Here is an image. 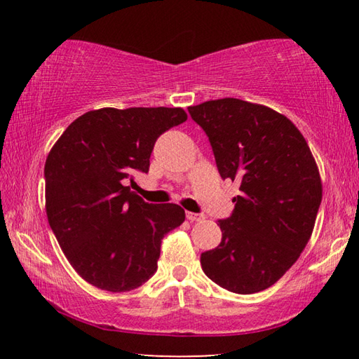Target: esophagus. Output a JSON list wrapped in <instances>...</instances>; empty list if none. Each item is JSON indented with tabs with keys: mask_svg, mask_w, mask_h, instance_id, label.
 <instances>
[{
	"mask_svg": "<svg viewBox=\"0 0 359 359\" xmlns=\"http://www.w3.org/2000/svg\"><path fill=\"white\" fill-rule=\"evenodd\" d=\"M187 220L188 222H201V220H204V215L194 214V212H187Z\"/></svg>",
	"mask_w": 359,
	"mask_h": 359,
	"instance_id": "esophagus-1",
	"label": "esophagus"
}]
</instances>
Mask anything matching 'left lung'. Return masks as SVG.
Instances as JSON below:
<instances>
[{
  "label": "left lung",
  "instance_id": "left-lung-1",
  "mask_svg": "<svg viewBox=\"0 0 359 359\" xmlns=\"http://www.w3.org/2000/svg\"><path fill=\"white\" fill-rule=\"evenodd\" d=\"M188 112L208 135L222 179L241 184L233 214L218 220L222 242L201 253V267L224 290L258 293L311 239L321 203L317 163L299 130L266 106L223 98Z\"/></svg>",
  "mask_w": 359,
  "mask_h": 359
}]
</instances>
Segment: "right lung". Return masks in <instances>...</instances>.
Instances as JSON below:
<instances>
[{
	"label": "right lung",
	"instance_id": "right-lung-1",
	"mask_svg": "<svg viewBox=\"0 0 359 359\" xmlns=\"http://www.w3.org/2000/svg\"><path fill=\"white\" fill-rule=\"evenodd\" d=\"M180 107H104L81 115L44 168L46 212L60 247L83 280L123 293L156 272L161 239L180 226L177 204H149L126 179L149 172L156 139L184 123Z\"/></svg>",
	"mask_w": 359,
	"mask_h": 359
}]
</instances>
